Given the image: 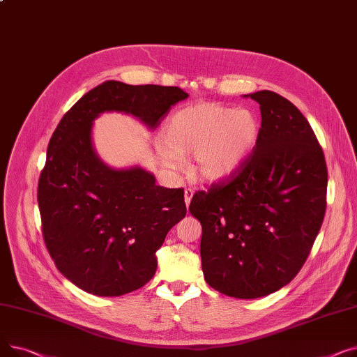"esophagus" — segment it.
<instances>
[{
    "label": "esophagus",
    "instance_id": "1",
    "mask_svg": "<svg viewBox=\"0 0 357 357\" xmlns=\"http://www.w3.org/2000/svg\"><path fill=\"white\" fill-rule=\"evenodd\" d=\"M192 195H194V192H192V190H191V188H186V190H185V192H183V198H185L186 207H190V202H191V199H192Z\"/></svg>",
    "mask_w": 357,
    "mask_h": 357
}]
</instances>
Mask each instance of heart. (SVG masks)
<instances>
[{
    "label": "heart",
    "mask_w": 357,
    "mask_h": 357,
    "mask_svg": "<svg viewBox=\"0 0 357 357\" xmlns=\"http://www.w3.org/2000/svg\"><path fill=\"white\" fill-rule=\"evenodd\" d=\"M259 139V121L250 109L204 102L175 112L163 130L162 159L176 167L190 159L192 176L215 183L231 176L245 163Z\"/></svg>",
    "instance_id": "obj_1"
}]
</instances>
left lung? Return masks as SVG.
<instances>
[{
  "label": "left lung",
  "mask_w": 357,
  "mask_h": 357,
  "mask_svg": "<svg viewBox=\"0 0 357 357\" xmlns=\"http://www.w3.org/2000/svg\"><path fill=\"white\" fill-rule=\"evenodd\" d=\"M261 127L252 155L226 181L198 191L204 279L215 291L253 299L288 285L303 268L326 213L327 166L314 131L273 91L249 93Z\"/></svg>",
  "instance_id": "8db88e82"
}]
</instances>
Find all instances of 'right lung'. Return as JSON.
<instances>
[{
    "label": "right lung",
    "instance_id": "obj_1",
    "mask_svg": "<svg viewBox=\"0 0 357 357\" xmlns=\"http://www.w3.org/2000/svg\"><path fill=\"white\" fill-rule=\"evenodd\" d=\"M186 98L178 86L105 81L56 127L37 190L43 238L56 268L85 292L120 296L146 285L167 231L186 214L182 188L156 185L140 166L114 169L100 159L93 120L117 111L153 130Z\"/></svg>",
    "mask_w": 357,
    "mask_h": 357
}]
</instances>
